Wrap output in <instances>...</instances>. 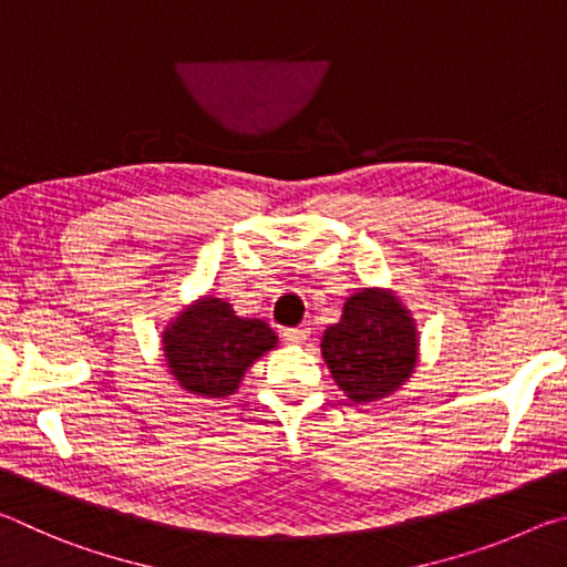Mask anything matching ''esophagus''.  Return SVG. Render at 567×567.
<instances>
[{"label":"esophagus","instance_id":"34e87169","mask_svg":"<svg viewBox=\"0 0 567 567\" xmlns=\"http://www.w3.org/2000/svg\"><path fill=\"white\" fill-rule=\"evenodd\" d=\"M307 334L310 332H307L305 328H287V330H282V340L290 344H302L307 340Z\"/></svg>","mask_w":567,"mask_h":567}]
</instances>
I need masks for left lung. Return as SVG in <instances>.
<instances>
[{"label":"left lung","instance_id":"1","mask_svg":"<svg viewBox=\"0 0 567 567\" xmlns=\"http://www.w3.org/2000/svg\"><path fill=\"white\" fill-rule=\"evenodd\" d=\"M322 358L352 402L385 398L415 370V320L392 292L364 287L348 297L340 322L324 330Z\"/></svg>","mask_w":567,"mask_h":567}]
</instances>
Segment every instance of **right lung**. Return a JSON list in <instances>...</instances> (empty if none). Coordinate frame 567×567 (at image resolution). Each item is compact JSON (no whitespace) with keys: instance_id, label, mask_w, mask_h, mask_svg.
Returning <instances> with one entry per match:
<instances>
[{"instance_id":"obj_1","label":"right lung","mask_w":567,"mask_h":567,"mask_svg":"<svg viewBox=\"0 0 567 567\" xmlns=\"http://www.w3.org/2000/svg\"><path fill=\"white\" fill-rule=\"evenodd\" d=\"M162 342L167 368L182 388L203 398H227L277 338L267 322L237 318L219 297H203L169 324Z\"/></svg>"}]
</instances>
